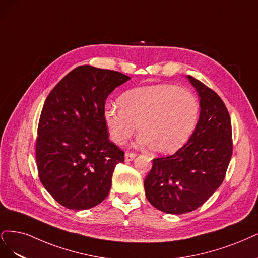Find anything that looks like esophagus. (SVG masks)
Segmentation results:
<instances>
[{
  "label": "esophagus",
  "instance_id": "esophagus-1",
  "mask_svg": "<svg viewBox=\"0 0 258 258\" xmlns=\"http://www.w3.org/2000/svg\"><path fill=\"white\" fill-rule=\"evenodd\" d=\"M136 157V153H134V152H126L125 153V161L126 162H131V161H133Z\"/></svg>",
  "mask_w": 258,
  "mask_h": 258
}]
</instances>
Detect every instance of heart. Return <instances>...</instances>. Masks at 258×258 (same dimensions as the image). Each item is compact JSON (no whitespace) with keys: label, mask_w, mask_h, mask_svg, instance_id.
Instances as JSON below:
<instances>
[{"label":"heart","mask_w":258,"mask_h":258,"mask_svg":"<svg viewBox=\"0 0 258 258\" xmlns=\"http://www.w3.org/2000/svg\"><path fill=\"white\" fill-rule=\"evenodd\" d=\"M115 106L105 110L106 125L111 139L123 144L135 125L139 141L154 152L178 150L193 134L199 117L197 97L184 88L157 85L128 91Z\"/></svg>","instance_id":"1"}]
</instances>
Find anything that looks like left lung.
<instances>
[{"instance_id": "8db88e82", "label": "left lung", "mask_w": 258, "mask_h": 258, "mask_svg": "<svg viewBox=\"0 0 258 258\" xmlns=\"http://www.w3.org/2000/svg\"><path fill=\"white\" fill-rule=\"evenodd\" d=\"M187 78L201 97L195 131L176 153L153 159L144 183L149 203L169 214H183L204 205L222 184L232 154L225 104L202 81L190 75Z\"/></svg>"}]
</instances>
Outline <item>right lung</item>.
<instances>
[{
  "mask_svg": "<svg viewBox=\"0 0 258 258\" xmlns=\"http://www.w3.org/2000/svg\"><path fill=\"white\" fill-rule=\"evenodd\" d=\"M128 79L119 72L81 65L46 98L35 145L38 177L68 209H90L109 194L112 173L124 162V152L108 138L105 103Z\"/></svg>",
  "mask_w": 258,
  "mask_h": 258,
  "instance_id": "obj_1",
  "label": "right lung"
}]
</instances>
